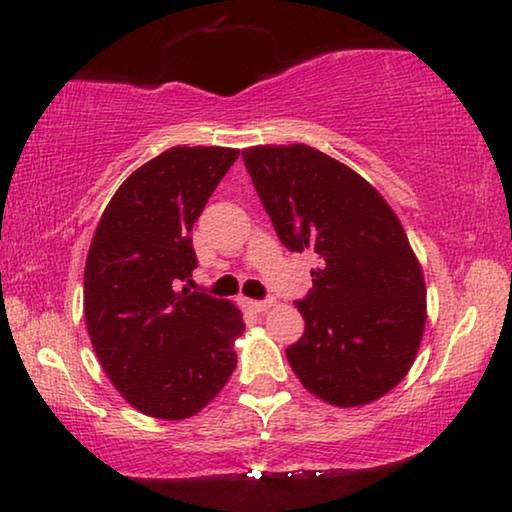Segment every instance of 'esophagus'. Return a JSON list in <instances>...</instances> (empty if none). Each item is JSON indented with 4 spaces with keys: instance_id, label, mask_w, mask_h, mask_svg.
<instances>
[{
    "instance_id": "34e87169",
    "label": "esophagus",
    "mask_w": 512,
    "mask_h": 512,
    "mask_svg": "<svg viewBox=\"0 0 512 512\" xmlns=\"http://www.w3.org/2000/svg\"><path fill=\"white\" fill-rule=\"evenodd\" d=\"M248 305L253 307L255 311H266V309L273 307V300H250Z\"/></svg>"
}]
</instances>
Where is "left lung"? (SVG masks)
<instances>
[{"label":"left lung","instance_id":"obj_1","mask_svg":"<svg viewBox=\"0 0 512 512\" xmlns=\"http://www.w3.org/2000/svg\"><path fill=\"white\" fill-rule=\"evenodd\" d=\"M246 169L291 253L311 250L314 289L287 348L302 386L341 409L400 384L427 323V287L397 214L368 180L307 144L253 146Z\"/></svg>","mask_w":512,"mask_h":512}]
</instances>
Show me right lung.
Masks as SVG:
<instances>
[{
	"label": "right lung",
	"mask_w": 512,
	"mask_h": 512,
	"mask_svg": "<svg viewBox=\"0 0 512 512\" xmlns=\"http://www.w3.org/2000/svg\"><path fill=\"white\" fill-rule=\"evenodd\" d=\"M237 158L223 146L167 149L121 183L92 237L83 275L92 348L121 397L151 418H192L237 368L239 307L178 289L198 264L189 232Z\"/></svg>",
	"instance_id": "right-lung-1"
}]
</instances>
